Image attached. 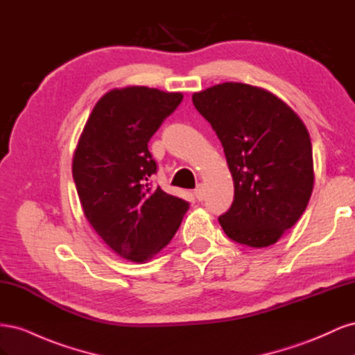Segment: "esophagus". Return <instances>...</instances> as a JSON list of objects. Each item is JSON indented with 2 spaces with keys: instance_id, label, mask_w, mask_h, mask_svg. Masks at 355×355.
I'll return each mask as SVG.
<instances>
[{
  "instance_id": "34e87169",
  "label": "esophagus",
  "mask_w": 355,
  "mask_h": 355,
  "mask_svg": "<svg viewBox=\"0 0 355 355\" xmlns=\"http://www.w3.org/2000/svg\"><path fill=\"white\" fill-rule=\"evenodd\" d=\"M194 196L197 197L198 201H202V200H204V196H206V192H204V187H202V185H198V187L194 189Z\"/></svg>"
}]
</instances>
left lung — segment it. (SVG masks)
Returning a JSON list of instances; mask_svg holds the SVG:
<instances>
[{"label":"left lung","instance_id":"obj_1","mask_svg":"<svg viewBox=\"0 0 355 355\" xmlns=\"http://www.w3.org/2000/svg\"><path fill=\"white\" fill-rule=\"evenodd\" d=\"M192 102L216 132L234 180L222 230L250 247L277 243L302 216L314 187L305 124L275 94L243 83L213 85Z\"/></svg>","mask_w":355,"mask_h":355}]
</instances>
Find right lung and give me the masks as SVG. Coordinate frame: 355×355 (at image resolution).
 <instances>
[{"instance_id": "obj_1", "label": "right lung", "mask_w": 355, "mask_h": 355, "mask_svg": "<svg viewBox=\"0 0 355 355\" xmlns=\"http://www.w3.org/2000/svg\"><path fill=\"white\" fill-rule=\"evenodd\" d=\"M184 99L144 85L103 94L72 159L78 198L93 230L132 262L149 261L176 234L189 202L151 184L157 163L149 139Z\"/></svg>"}]
</instances>
